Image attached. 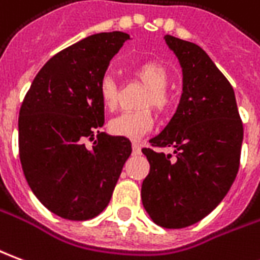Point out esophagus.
<instances>
[{"mask_svg":"<svg viewBox=\"0 0 260 260\" xmlns=\"http://www.w3.org/2000/svg\"><path fill=\"white\" fill-rule=\"evenodd\" d=\"M132 149H134V153L135 155H141V143L134 142L132 143Z\"/></svg>","mask_w":260,"mask_h":260,"instance_id":"1","label":"esophagus"}]
</instances>
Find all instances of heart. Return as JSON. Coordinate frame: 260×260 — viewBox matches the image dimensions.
Listing matches in <instances>:
<instances>
[{
    "mask_svg": "<svg viewBox=\"0 0 260 260\" xmlns=\"http://www.w3.org/2000/svg\"><path fill=\"white\" fill-rule=\"evenodd\" d=\"M134 74L149 90L143 100V107H153L156 111L165 114L172 108V97L165 90L169 84L170 74L159 61H143L134 69ZM100 99L107 110H114L118 101V87L111 76H104L100 81ZM153 126V117L149 110L122 112L112 118L108 128L112 135L138 139Z\"/></svg>",
    "mask_w": 260,
    "mask_h": 260,
    "instance_id": "obj_1",
    "label": "heart"
}]
</instances>
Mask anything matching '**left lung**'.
Masks as SVG:
<instances>
[{
	"label": "left lung",
	"mask_w": 260,
	"mask_h": 260,
	"mask_svg": "<svg viewBox=\"0 0 260 260\" xmlns=\"http://www.w3.org/2000/svg\"><path fill=\"white\" fill-rule=\"evenodd\" d=\"M183 73L177 110L153 146H172L176 159L142 149L150 170L142 183V204L155 224L184 228L222 201L239 169L244 126L235 92L210 56L191 42L166 35Z\"/></svg>",
	"instance_id": "1"
}]
</instances>
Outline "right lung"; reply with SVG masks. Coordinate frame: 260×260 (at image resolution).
<instances>
[{
    "label": "right lung",
    "mask_w": 260,
    "mask_h": 260,
    "mask_svg": "<svg viewBox=\"0 0 260 260\" xmlns=\"http://www.w3.org/2000/svg\"><path fill=\"white\" fill-rule=\"evenodd\" d=\"M124 32L84 38L39 70L18 119L19 159L36 199L61 218L86 221L104 211L131 156L128 138L100 132V81L129 41ZM98 139L91 148L84 141Z\"/></svg>",
    "instance_id": "add662e5"
}]
</instances>
